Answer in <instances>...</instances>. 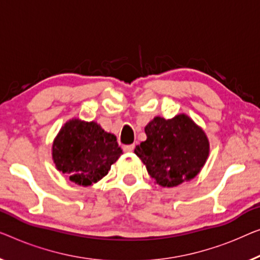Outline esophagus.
<instances>
[{
    "label": "esophagus",
    "mask_w": 260,
    "mask_h": 260,
    "mask_svg": "<svg viewBox=\"0 0 260 260\" xmlns=\"http://www.w3.org/2000/svg\"><path fill=\"white\" fill-rule=\"evenodd\" d=\"M134 147H135V145H126V146H123L122 149L125 153H131V152H133Z\"/></svg>",
    "instance_id": "obj_1"
}]
</instances>
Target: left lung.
Listing matches in <instances>:
<instances>
[{
  "instance_id": "1",
  "label": "left lung",
  "mask_w": 260,
  "mask_h": 260,
  "mask_svg": "<svg viewBox=\"0 0 260 260\" xmlns=\"http://www.w3.org/2000/svg\"><path fill=\"white\" fill-rule=\"evenodd\" d=\"M147 140L134 153L162 187H176L195 177L209 155L204 132L187 115L166 120L156 117L145 128Z\"/></svg>"
}]
</instances>
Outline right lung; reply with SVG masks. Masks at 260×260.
Instances as JSON below:
<instances>
[{
  "instance_id": "right-lung-1",
  "label": "right lung",
  "mask_w": 260,
  "mask_h": 260,
  "mask_svg": "<svg viewBox=\"0 0 260 260\" xmlns=\"http://www.w3.org/2000/svg\"><path fill=\"white\" fill-rule=\"evenodd\" d=\"M122 150L117 138L95 122L71 120L60 129L52 146L59 172L79 185H91L107 175Z\"/></svg>"
}]
</instances>
